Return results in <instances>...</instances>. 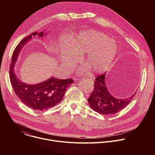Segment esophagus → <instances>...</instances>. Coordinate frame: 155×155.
Segmentation results:
<instances>
[{"mask_svg": "<svg viewBox=\"0 0 155 155\" xmlns=\"http://www.w3.org/2000/svg\"><path fill=\"white\" fill-rule=\"evenodd\" d=\"M83 81H89L90 79H88V78H83Z\"/></svg>", "mask_w": 155, "mask_h": 155, "instance_id": "obj_1", "label": "esophagus"}]
</instances>
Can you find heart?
Wrapping results in <instances>:
<instances>
[{"mask_svg": "<svg viewBox=\"0 0 155 155\" xmlns=\"http://www.w3.org/2000/svg\"><path fill=\"white\" fill-rule=\"evenodd\" d=\"M72 51L66 50L61 44L60 50L63 62L71 64L76 59L77 54L86 53L84 62L94 73L107 71L114 61L118 52L116 44L105 34L95 31L81 32L68 41Z\"/></svg>", "mask_w": 155, "mask_h": 155, "instance_id": "heart-1", "label": "heart"}]
</instances>
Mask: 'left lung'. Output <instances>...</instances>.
Returning <instances> with one entry per match:
<instances>
[{
  "instance_id": "1",
  "label": "left lung",
  "mask_w": 155,
  "mask_h": 155,
  "mask_svg": "<svg viewBox=\"0 0 155 155\" xmlns=\"http://www.w3.org/2000/svg\"><path fill=\"white\" fill-rule=\"evenodd\" d=\"M105 73L96 77L94 90L87 99L91 108L102 115H113L126 107L135 96L136 93L126 99H117L108 91L105 83Z\"/></svg>"
}]
</instances>
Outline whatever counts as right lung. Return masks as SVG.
<instances>
[{"label": "right lung", "mask_w": 155, "mask_h": 155, "mask_svg": "<svg viewBox=\"0 0 155 155\" xmlns=\"http://www.w3.org/2000/svg\"><path fill=\"white\" fill-rule=\"evenodd\" d=\"M36 35L42 37L44 33L43 32H33L24 38L16 46L12 58L10 77L13 91L21 102L35 110L41 111L51 108L60 102L67 88L73 83L74 80L71 78L61 80L51 77L45 81L31 85L21 81L16 77L14 67L19 53L25 44L31 40L32 35Z\"/></svg>", "instance_id": "obj_1"}]
</instances>
